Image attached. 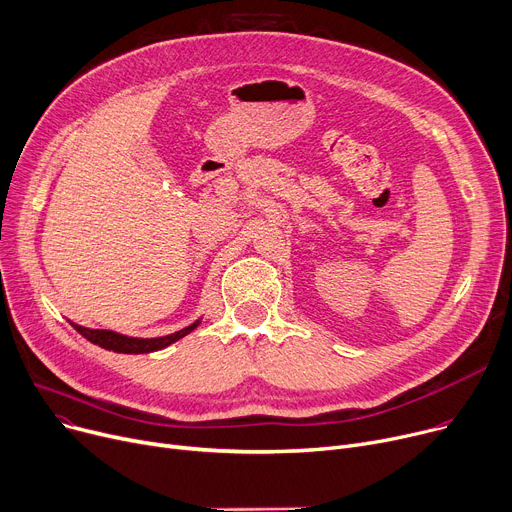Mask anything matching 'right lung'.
Listing matches in <instances>:
<instances>
[{"label": "right lung", "instance_id": "1", "mask_svg": "<svg viewBox=\"0 0 512 512\" xmlns=\"http://www.w3.org/2000/svg\"><path fill=\"white\" fill-rule=\"evenodd\" d=\"M78 333L88 339L90 343H95L107 351H115V353H150V351H159V349H165L169 347L171 343L179 341L182 337L190 335L192 330L200 324V320H196L194 324L177 330V333H171V335H165V337H157V339H138V337H126V335H119V333H113V330H99V328H84L80 324H74L70 322Z\"/></svg>", "mask_w": 512, "mask_h": 512}]
</instances>
